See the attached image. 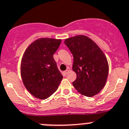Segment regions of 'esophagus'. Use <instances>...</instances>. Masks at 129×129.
<instances>
[{
	"instance_id": "34e87169",
	"label": "esophagus",
	"mask_w": 129,
	"mask_h": 129,
	"mask_svg": "<svg viewBox=\"0 0 129 129\" xmlns=\"http://www.w3.org/2000/svg\"><path fill=\"white\" fill-rule=\"evenodd\" d=\"M69 71H70V70H69V68H68L67 70H66V71H63V75H64V76H66V75H67Z\"/></svg>"
}]
</instances>
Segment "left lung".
<instances>
[{
	"mask_svg": "<svg viewBox=\"0 0 129 129\" xmlns=\"http://www.w3.org/2000/svg\"><path fill=\"white\" fill-rule=\"evenodd\" d=\"M73 56L72 69L76 74L73 85L81 95L91 97L105 85L108 63L104 52L88 37L78 35L65 39Z\"/></svg>",
	"mask_w": 129,
	"mask_h": 129,
	"instance_id": "obj_1",
	"label": "left lung"
}]
</instances>
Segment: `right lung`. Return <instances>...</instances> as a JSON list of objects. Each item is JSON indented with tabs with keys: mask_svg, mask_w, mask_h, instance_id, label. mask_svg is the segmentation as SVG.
Instances as JSON below:
<instances>
[{
	"mask_svg": "<svg viewBox=\"0 0 129 129\" xmlns=\"http://www.w3.org/2000/svg\"><path fill=\"white\" fill-rule=\"evenodd\" d=\"M61 39L39 38L27 48L21 63V75L24 86L39 99H48L57 90L63 75L53 54Z\"/></svg>",
	"mask_w": 129,
	"mask_h": 129,
	"instance_id": "add662e5",
	"label": "right lung"
}]
</instances>
